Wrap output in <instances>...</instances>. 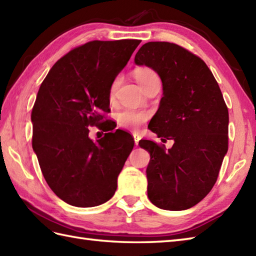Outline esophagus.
<instances>
[{
  "instance_id": "obj_1",
  "label": "esophagus",
  "mask_w": 256,
  "mask_h": 256,
  "mask_svg": "<svg viewBox=\"0 0 256 256\" xmlns=\"http://www.w3.org/2000/svg\"><path fill=\"white\" fill-rule=\"evenodd\" d=\"M133 138H134V143L135 145H138V140H140V135L138 133H133Z\"/></svg>"
}]
</instances>
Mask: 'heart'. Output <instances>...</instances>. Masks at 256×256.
Listing matches in <instances>:
<instances>
[{"mask_svg":"<svg viewBox=\"0 0 256 256\" xmlns=\"http://www.w3.org/2000/svg\"><path fill=\"white\" fill-rule=\"evenodd\" d=\"M134 76H135V79H136V81L140 84V86H143L146 82H148L150 79L157 78L156 72H153V70L150 68L138 69L136 72H135ZM118 79L113 81L111 89H110L111 96H113L114 91H116V86H118ZM116 118L118 124L121 128H126V130H136L144 122L148 121V113L145 111L134 110V108H125L116 114Z\"/></svg>","mask_w":256,"mask_h":256,"instance_id":"1","label":"heart"}]
</instances>
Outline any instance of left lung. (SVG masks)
<instances>
[{"mask_svg":"<svg viewBox=\"0 0 256 256\" xmlns=\"http://www.w3.org/2000/svg\"><path fill=\"white\" fill-rule=\"evenodd\" d=\"M134 62L153 69L162 84L148 128L162 142L174 140L168 150L140 140L150 154L148 199L164 210L189 209L210 192L228 152L229 112L219 84L202 59L172 42H146Z\"/></svg>","mask_w":256,"mask_h":256,"instance_id":"obj_1","label":"left lung"}]
</instances>
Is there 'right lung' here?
<instances>
[{
    "label": "right lung",
    "mask_w": 256,
    "mask_h": 256,
    "mask_svg": "<svg viewBox=\"0 0 256 256\" xmlns=\"http://www.w3.org/2000/svg\"><path fill=\"white\" fill-rule=\"evenodd\" d=\"M138 40H94L70 50L40 84L32 111V150L45 180L68 204L80 208L110 200L131 153V134L116 130L91 140L88 126L102 124L110 89L140 45Z\"/></svg>",
    "instance_id": "1"
}]
</instances>
